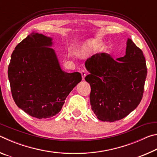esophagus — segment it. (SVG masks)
<instances>
[{
    "label": "esophagus",
    "instance_id": "34e87169",
    "mask_svg": "<svg viewBox=\"0 0 157 157\" xmlns=\"http://www.w3.org/2000/svg\"><path fill=\"white\" fill-rule=\"evenodd\" d=\"M80 73H81L82 77V79H83V80H84L85 77H86V72L84 70H82L80 71Z\"/></svg>",
    "mask_w": 157,
    "mask_h": 157
}]
</instances>
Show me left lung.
<instances>
[{"mask_svg": "<svg viewBox=\"0 0 157 157\" xmlns=\"http://www.w3.org/2000/svg\"><path fill=\"white\" fill-rule=\"evenodd\" d=\"M125 55L114 60L107 53L88 58L85 66L90 74V102L100 121L114 122L126 117L139 105L147 76L142 50L127 39Z\"/></svg>", "mask_w": 157, "mask_h": 157, "instance_id": "1", "label": "left lung"}]
</instances>
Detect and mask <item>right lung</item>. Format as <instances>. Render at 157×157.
Segmentation results:
<instances>
[{"label": "right lung", "instance_id": "1", "mask_svg": "<svg viewBox=\"0 0 157 157\" xmlns=\"http://www.w3.org/2000/svg\"><path fill=\"white\" fill-rule=\"evenodd\" d=\"M52 38L33 32L13 51L8 78L18 107L39 119L56 115L71 91L82 80L78 72L61 68Z\"/></svg>", "mask_w": 157, "mask_h": 157}]
</instances>
